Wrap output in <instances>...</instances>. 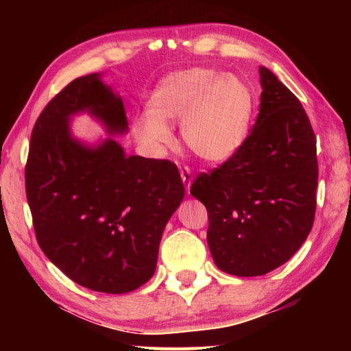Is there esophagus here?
<instances>
[{
	"mask_svg": "<svg viewBox=\"0 0 351 351\" xmlns=\"http://www.w3.org/2000/svg\"><path fill=\"white\" fill-rule=\"evenodd\" d=\"M181 178L184 182V187L187 191H190V185L193 182V173L189 167H181Z\"/></svg>",
	"mask_w": 351,
	"mask_h": 351,
	"instance_id": "esophagus-1",
	"label": "esophagus"
}]
</instances>
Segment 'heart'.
<instances>
[{"label": "heart", "instance_id": "heart-1", "mask_svg": "<svg viewBox=\"0 0 351 351\" xmlns=\"http://www.w3.org/2000/svg\"><path fill=\"white\" fill-rule=\"evenodd\" d=\"M249 84L234 73L206 68L162 78L147 102V114L134 123L140 143L161 149L170 143L169 123L181 119V136L206 162H223L244 145L253 114Z\"/></svg>", "mask_w": 351, "mask_h": 351}]
</instances>
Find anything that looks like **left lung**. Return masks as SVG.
<instances>
[{
    "label": "left lung",
    "instance_id": "left-lung-1",
    "mask_svg": "<svg viewBox=\"0 0 351 351\" xmlns=\"http://www.w3.org/2000/svg\"><path fill=\"white\" fill-rule=\"evenodd\" d=\"M259 77L261 106L249 137L190 189L206 206L215 265L241 278L285 264L308 238L317 206V140L306 111L270 69L261 66Z\"/></svg>",
    "mask_w": 351,
    "mask_h": 351
}]
</instances>
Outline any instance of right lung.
Masks as SVG:
<instances>
[{
    "instance_id": "1",
    "label": "right lung",
    "mask_w": 351,
    "mask_h": 351,
    "mask_svg": "<svg viewBox=\"0 0 351 351\" xmlns=\"http://www.w3.org/2000/svg\"><path fill=\"white\" fill-rule=\"evenodd\" d=\"M84 111L108 134L128 131L123 102L99 73L73 80L48 102L25 166L34 232L51 263L78 285L130 293L152 278L184 184L171 161L128 156L111 137L98 146L73 138L71 117Z\"/></svg>"
}]
</instances>
